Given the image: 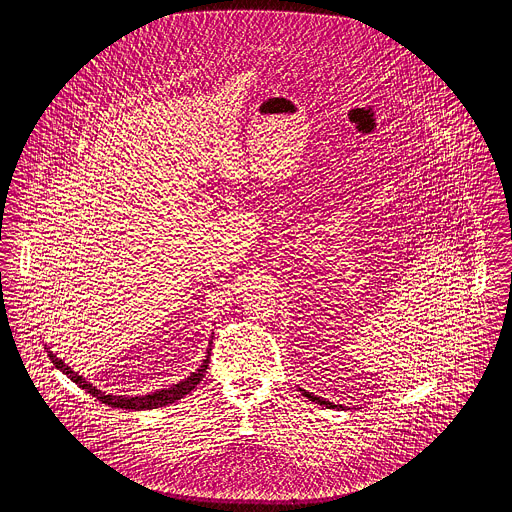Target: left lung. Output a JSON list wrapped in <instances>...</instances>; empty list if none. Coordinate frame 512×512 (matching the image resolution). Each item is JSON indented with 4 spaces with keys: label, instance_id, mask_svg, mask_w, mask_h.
Returning <instances> with one entry per match:
<instances>
[{
    "label": "left lung",
    "instance_id": "left-lung-1",
    "mask_svg": "<svg viewBox=\"0 0 512 512\" xmlns=\"http://www.w3.org/2000/svg\"><path fill=\"white\" fill-rule=\"evenodd\" d=\"M299 391H301V395H303V397H307V399H309V401H313V403H318V405H326L328 409H334V407L343 409L341 405H334V403H330V401H326V399H320V397L313 395V393H309L307 390H301V388H299Z\"/></svg>",
    "mask_w": 512,
    "mask_h": 512
}]
</instances>
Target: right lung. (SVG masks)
Here are the masks:
<instances>
[{
	"instance_id": "obj_1",
	"label": "right lung",
	"mask_w": 512,
	"mask_h": 512,
	"mask_svg": "<svg viewBox=\"0 0 512 512\" xmlns=\"http://www.w3.org/2000/svg\"><path fill=\"white\" fill-rule=\"evenodd\" d=\"M209 343H213V341H209ZM46 349H49V347H46ZM48 357L57 370L67 374L74 384H78V388L88 391L90 395H94L101 403H105L109 407H115V409H126V411H149V409H159V407L171 405L174 401L182 399L184 395H188L190 391L194 390L195 386L203 380L205 372H207L209 359H211V349H207V355H205L201 366L195 372H192L188 378H184L182 382L172 384L171 388H163V390L153 391V393H147V395H134V397H130V395H111V393L107 395L105 391L98 390L96 386L86 382V378H82L78 372H74L71 366L65 365L61 359H57L53 355V351H48Z\"/></svg>"
}]
</instances>
